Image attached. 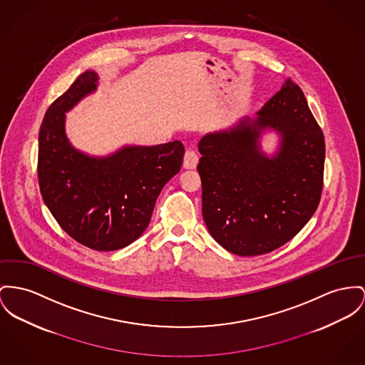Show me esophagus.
Masks as SVG:
<instances>
[{"mask_svg":"<svg viewBox=\"0 0 365 365\" xmlns=\"http://www.w3.org/2000/svg\"><path fill=\"white\" fill-rule=\"evenodd\" d=\"M197 162H199L197 153L192 149H187V152L184 155V168L185 169H195Z\"/></svg>","mask_w":365,"mask_h":365,"instance_id":"esophagus-1","label":"esophagus"}]
</instances>
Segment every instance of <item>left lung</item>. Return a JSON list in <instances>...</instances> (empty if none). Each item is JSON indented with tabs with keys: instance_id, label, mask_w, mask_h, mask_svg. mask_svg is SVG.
<instances>
[{
	"instance_id": "1",
	"label": "left lung",
	"mask_w": 365,
	"mask_h": 365,
	"mask_svg": "<svg viewBox=\"0 0 365 365\" xmlns=\"http://www.w3.org/2000/svg\"><path fill=\"white\" fill-rule=\"evenodd\" d=\"M279 134L275 153L261 148ZM202 215L210 235L238 256L275 250L307 224L322 191L325 143L300 87L291 78L256 113L199 141Z\"/></svg>"
}]
</instances>
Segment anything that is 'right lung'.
<instances>
[{
    "label": "right lung",
    "instance_id": "add662e5",
    "mask_svg": "<svg viewBox=\"0 0 365 365\" xmlns=\"http://www.w3.org/2000/svg\"><path fill=\"white\" fill-rule=\"evenodd\" d=\"M94 71L80 74L47 110L38 133V184L65 232L94 250L128 246L145 231L162 188L182 165L184 145H125L108 156L76 149L66 112L97 91Z\"/></svg>",
    "mask_w": 365,
    "mask_h": 365
}]
</instances>
